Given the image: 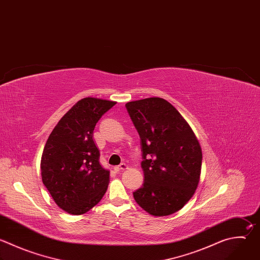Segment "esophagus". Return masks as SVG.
I'll use <instances>...</instances> for the list:
<instances>
[{"instance_id":"1","label":"esophagus","mask_w":260,"mask_h":260,"mask_svg":"<svg viewBox=\"0 0 260 260\" xmlns=\"http://www.w3.org/2000/svg\"><path fill=\"white\" fill-rule=\"evenodd\" d=\"M127 168V165L125 164V163H121V164H119L118 166H115L114 167V170L115 171H120V170H125Z\"/></svg>"}]
</instances>
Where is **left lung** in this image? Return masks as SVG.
I'll use <instances>...</instances> for the list:
<instances>
[{
	"mask_svg": "<svg viewBox=\"0 0 260 260\" xmlns=\"http://www.w3.org/2000/svg\"><path fill=\"white\" fill-rule=\"evenodd\" d=\"M142 146L144 184L136 202L154 216L182 209L200 180L202 151L189 123L169 102L147 98L125 104Z\"/></svg>",
	"mask_w": 260,
	"mask_h": 260,
	"instance_id": "8db88e82",
	"label": "left lung"
}]
</instances>
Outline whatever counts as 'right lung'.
Returning <instances> with one entry per match:
<instances>
[{"label": "right lung", "instance_id": "obj_1", "mask_svg": "<svg viewBox=\"0 0 260 260\" xmlns=\"http://www.w3.org/2000/svg\"><path fill=\"white\" fill-rule=\"evenodd\" d=\"M116 102L83 98L59 120L45 145L43 184L64 211L80 215L97 205L107 191L109 170L100 162L93 133L102 115Z\"/></svg>", "mask_w": 260, "mask_h": 260}]
</instances>
